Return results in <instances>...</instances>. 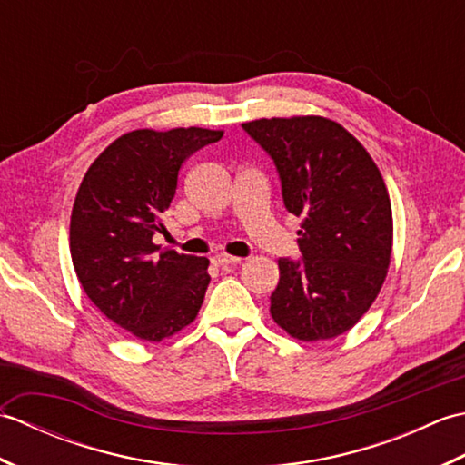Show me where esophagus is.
I'll return each instance as SVG.
<instances>
[{
    "instance_id": "esophagus-1",
    "label": "esophagus",
    "mask_w": 465,
    "mask_h": 465,
    "mask_svg": "<svg viewBox=\"0 0 465 465\" xmlns=\"http://www.w3.org/2000/svg\"><path fill=\"white\" fill-rule=\"evenodd\" d=\"M212 262L215 265H220V268H227V265H235L240 263L242 258H233V255H225V253H220V255H213Z\"/></svg>"
}]
</instances>
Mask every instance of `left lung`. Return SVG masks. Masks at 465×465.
<instances>
[{
    "mask_svg": "<svg viewBox=\"0 0 465 465\" xmlns=\"http://www.w3.org/2000/svg\"><path fill=\"white\" fill-rule=\"evenodd\" d=\"M242 125L278 167L283 205L302 217V260H278L272 318L300 341L338 338L370 310L388 275V187L365 147L328 117H262Z\"/></svg>",
    "mask_w": 465,
    "mask_h": 465,
    "instance_id": "left-lung-1",
    "label": "left lung"
}]
</instances>
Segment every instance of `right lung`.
<instances>
[{"label": "right lung", "mask_w": 465, "mask_h": 465, "mask_svg": "<svg viewBox=\"0 0 465 465\" xmlns=\"http://www.w3.org/2000/svg\"><path fill=\"white\" fill-rule=\"evenodd\" d=\"M222 130H134L95 157L77 190L69 252L87 298L137 340L162 341L190 325L210 283L207 258L163 250L152 242L165 230L180 167Z\"/></svg>", "instance_id": "1"}]
</instances>
